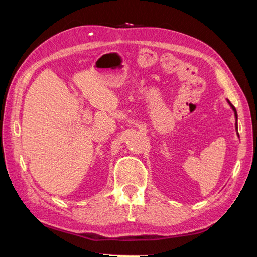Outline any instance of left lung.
<instances>
[{"mask_svg": "<svg viewBox=\"0 0 257 257\" xmlns=\"http://www.w3.org/2000/svg\"><path fill=\"white\" fill-rule=\"evenodd\" d=\"M228 104H229V106L232 107V109H233V112H234V116H235V129H236V134H238V136H239V133H238V113H236V109H235V107L233 106L231 102L228 101Z\"/></svg>", "mask_w": 257, "mask_h": 257, "instance_id": "left-lung-1", "label": "left lung"}]
</instances>
